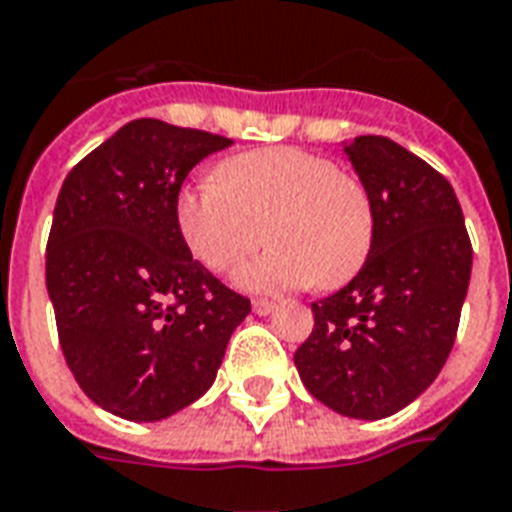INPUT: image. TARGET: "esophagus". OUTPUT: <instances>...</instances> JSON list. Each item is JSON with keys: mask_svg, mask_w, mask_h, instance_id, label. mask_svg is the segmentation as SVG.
Returning <instances> with one entry per match:
<instances>
[{"mask_svg": "<svg viewBox=\"0 0 512 512\" xmlns=\"http://www.w3.org/2000/svg\"><path fill=\"white\" fill-rule=\"evenodd\" d=\"M252 308H255V314H260V317H263V314H271L273 308H276V303H273V300L257 298V300H252Z\"/></svg>", "mask_w": 512, "mask_h": 512, "instance_id": "obj_1", "label": "esophagus"}]
</instances>
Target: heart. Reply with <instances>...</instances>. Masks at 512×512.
<instances>
[{"label":"heart","mask_w":512,"mask_h":512,"mask_svg":"<svg viewBox=\"0 0 512 512\" xmlns=\"http://www.w3.org/2000/svg\"><path fill=\"white\" fill-rule=\"evenodd\" d=\"M273 247L241 268L252 292L317 284L335 290L354 279L376 239L368 185L303 147H260L217 163L214 179L177 195V228L209 271L228 273L263 239Z\"/></svg>","instance_id":"b5f03b06"}]
</instances>
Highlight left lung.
<instances>
[{
	"instance_id": "obj_1",
	"label": "left lung",
	"mask_w": 512,
	"mask_h": 512,
	"mask_svg": "<svg viewBox=\"0 0 512 512\" xmlns=\"http://www.w3.org/2000/svg\"><path fill=\"white\" fill-rule=\"evenodd\" d=\"M346 155L376 206V239L343 290L311 303L300 381L351 419L392 416L427 389L454 346L473 271L462 206L440 171L386 136Z\"/></svg>"
}]
</instances>
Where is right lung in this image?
I'll return each instance as SVG.
<instances>
[{
    "label": "right lung",
    "instance_id": "obj_1",
    "mask_svg": "<svg viewBox=\"0 0 512 512\" xmlns=\"http://www.w3.org/2000/svg\"><path fill=\"white\" fill-rule=\"evenodd\" d=\"M228 136L131 120L66 174L45 282L74 381L104 411L161 421L214 384L249 298L193 260L177 195Z\"/></svg>",
    "mask_w": 512,
    "mask_h": 512
}]
</instances>
